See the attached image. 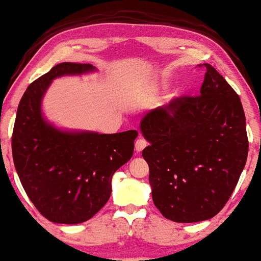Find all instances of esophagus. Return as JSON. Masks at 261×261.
I'll return each instance as SVG.
<instances>
[{
  "instance_id": "34e87169",
  "label": "esophagus",
  "mask_w": 261,
  "mask_h": 261,
  "mask_svg": "<svg viewBox=\"0 0 261 261\" xmlns=\"http://www.w3.org/2000/svg\"><path fill=\"white\" fill-rule=\"evenodd\" d=\"M147 144H148V142H147L143 137H140V139H137L136 142H135V149H136L137 152H141L144 147H147Z\"/></svg>"
}]
</instances>
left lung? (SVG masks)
<instances>
[{"label": "left lung", "mask_w": 261, "mask_h": 261, "mask_svg": "<svg viewBox=\"0 0 261 261\" xmlns=\"http://www.w3.org/2000/svg\"><path fill=\"white\" fill-rule=\"evenodd\" d=\"M203 65L206 73L200 95L175 97L141 121L150 143L142 156L149 166L153 202L164 218L176 222H198L218 214L247 162L240 96L215 68Z\"/></svg>", "instance_id": "8db88e82"}]
</instances>
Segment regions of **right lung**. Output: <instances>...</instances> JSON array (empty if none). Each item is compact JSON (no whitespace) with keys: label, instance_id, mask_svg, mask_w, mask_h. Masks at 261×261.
<instances>
[{"label":"right lung","instance_id":"add662e5","mask_svg":"<svg viewBox=\"0 0 261 261\" xmlns=\"http://www.w3.org/2000/svg\"><path fill=\"white\" fill-rule=\"evenodd\" d=\"M91 70L81 63L55 65L28 86L15 117L12 154L21 186L41 215L57 224L87 221L106 205L113 174L131 159L139 135L67 133L43 120L41 99L51 81Z\"/></svg>","mask_w":261,"mask_h":261}]
</instances>
